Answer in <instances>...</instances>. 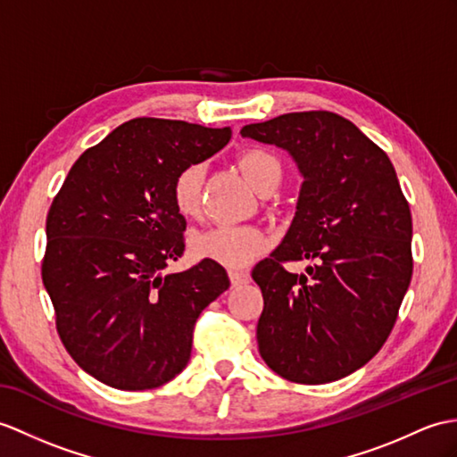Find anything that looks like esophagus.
Instances as JSON below:
<instances>
[{
	"mask_svg": "<svg viewBox=\"0 0 457 457\" xmlns=\"http://www.w3.org/2000/svg\"><path fill=\"white\" fill-rule=\"evenodd\" d=\"M229 280L233 288H237V286L247 284L251 280L249 272H243V270H229Z\"/></svg>",
	"mask_w": 457,
	"mask_h": 457,
	"instance_id": "34e87169",
	"label": "esophagus"
}]
</instances>
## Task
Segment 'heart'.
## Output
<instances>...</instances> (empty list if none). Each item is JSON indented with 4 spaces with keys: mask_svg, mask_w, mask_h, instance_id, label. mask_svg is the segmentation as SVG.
<instances>
[{
    "mask_svg": "<svg viewBox=\"0 0 457 457\" xmlns=\"http://www.w3.org/2000/svg\"><path fill=\"white\" fill-rule=\"evenodd\" d=\"M241 173L251 187L262 193L277 188L282 177L278 159L264 150H247L239 157ZM204 180V165L195 163L185 167L173 180V204L180 216L193 218L200 210V190ZM190 253L196 259L218 262L228 269H243L257 261L269 249V237L254 226H216L196 231L188 241Z\"/></svg>",
    "mask_w": 457,
    "mask_h": 457,
    "instance_id": "b5f03b06",
    "label": "heart"
}]
</instances>
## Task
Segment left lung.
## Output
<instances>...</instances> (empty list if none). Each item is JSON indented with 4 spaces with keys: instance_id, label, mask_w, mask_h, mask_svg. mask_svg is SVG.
<instances>
[{
    "instance_id": "left-lung-1",
    "label": "left lung",
    "mask_w": 457,
    "mask_h": 457,
    "mask_svg": "<svg viewBox=\"0 0 457 457\" xmlns=\"http://www.w3.org/2000/svg\"><path fill=\"white\" fill-rule=\"evenodd\" d=\"M243 137L288 152L303 179L280 245L253 269L264 307L259 353L295 384H328L384 346L412 274V221L386 152L327 111L247 124ZM284 260H312L302 275Z\"/></svg>"
}]
</instances>
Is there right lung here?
<instances>
[{
    "instance_id": "right-lung-1",
    "label": "right lung",
    "mask_w": 457,
    "mask_h": 457,
    "mask_svg": "<svg viewBox=\"0 0 457 457\" xmlns=\"http://www.w3.org/2000/svg\"><path fill=\"white\" fill-rule=\"evenodd\" d=\"M229 137V126L144 116L83 152L63 180L42 282L63 346L101 384L142 391L183 372L198 315L229 288L224 267L206 259L163 274L185 251L173 180Z\"/></svg>"
}]
</instances>
